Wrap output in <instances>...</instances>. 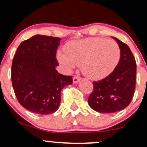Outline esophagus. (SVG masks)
Listing matches in <instances>:
<instances>
[{
    "mask_svg": "<svg viewBox=\"0 0 147 147\" xmlns=\"http://www.w3.org/2000/svg\"><path fill=\"white\" fill-rule=\"evenodd\" d=\"M81 78L80 77H77V76H74L73 78H72V82H73L74 84H77L78 82H80Z\"/></svg>",
    "mask_w": 147,
    "mask_h": 147,
    "instance_id": "esophagus-1",
    "label": "esophagus"
}]
</instances>
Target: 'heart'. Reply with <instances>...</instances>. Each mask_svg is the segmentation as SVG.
Here are the masks:
<instances>
[{
    "label": "heart",
    "instance_id": "1",
    "mask_svg": "<svg viewBox=\"0 0 147 147\" xmlns=\"http://www.w3.org/2000/svg\"><path fill=\"white\" fill-rule=\"evenodd\" d=\"M64 52L57 53V59L67 71L81 65L89 79L99 80L112 73L120 59V48L113 40L90 37L67 43Z\"/></svg>",
    "mask_w": 147,
    "mask_h": 147
}]
</instances>
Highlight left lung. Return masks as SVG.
I'll use <instances>...</instances> for the list:
<instances>
[{
    "label": "left lung",
    "instance_id": "8db88e82",
    "mask_svg": "<svg viewBox=\"0 0 147 147\" xmlns=\"http://www.w3.org/2000/svg\"><path fill=\"white\" fill-rule=\"evenodd\" d=\"M120 59L113 72L101 81L93 82V91L88 97L92 109L102 113L123 110L129 105L136 88V62L126 43L117 38Z\"/></svg>",
    "mask_w": 147,
    "mask_h": 147
}]
</instances>
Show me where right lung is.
Segmentation results:
<instances>
[{
	"label": "right lung",
	"instance_id": "add662e5",
	"mask_svg": "<svg viewBox=\"0 0 147 147\" xmlns=\"http://www.w3.org/2000/svg\"><path fill=\"white\" fill-rule=\"evenodd\" d=\"M61 38L35 35L18 47L11 65V82L18 102L30 112L55 113L61 102V92L72 84V76L61 75L57 49Z\"/></svg>",
	"mask_w": 147,
	"mask_h": 147
}]
</instances>
